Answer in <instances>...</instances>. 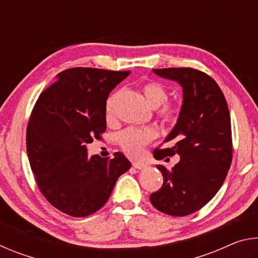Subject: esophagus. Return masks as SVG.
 Instances as JSON below:
<instances>
[{
	"instance_id": "1",
	"label": "esophagus",
	"mask_w": 258,
	"mask_h": 258,
	"mask_svg": "<svg viewBox=\"0 0 258 258\" xmlns=\"http://www.w3.org/2000/svg\"><path fill=\"white\" fill-rule=\"evenodd\" d=\"M133 167H135L137 169H145L147 167V165L142 163H133Z\"/></svg>"
}]
</instances>
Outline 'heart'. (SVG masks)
<instances>
[{
  "label": "heart",
  "instance_id": "b5f03b06",
  "mask_svg": "<svg viewBox=\"0 0 258 258\" xmlns=\"http://www.w3.org/2000/svg\"><path fill=\"white\" fill-rule=\"evenodd\" d=\"M141 90L143 95L149 103V106L154 109H158V115L161 119L166 123H174L178 118L180 111L178 108L173 106V104H165L163 103L167 101L168 99V91L166 87L160 84L158 82L150 81L145 83L141 86ZM120 92H113L110 94L106 101V118L108 121L113 119V115H115V104L117 102V99L119 98ZM157 138V132L155 128L152 127H146V128H137V127H130L124 130L123 132L119 134L118 140L119 145L123 148V150L132 157H138L142 154L145 147L148 143L151 142L152 140Z\"/></svg>",
  "mask_w": 258,
  "mask_h": 258
}]
</instances>
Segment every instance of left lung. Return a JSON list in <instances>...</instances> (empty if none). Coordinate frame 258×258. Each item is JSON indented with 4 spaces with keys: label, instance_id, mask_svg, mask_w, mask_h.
Listing matches in <instances>:
<instances>
[{
    "label": "left lung",
    "instance_id": "obj_1",
    "mask_svg": "<svg viewBox=\"0 0 258 258\" xmlns=\"http://www.w3.org/2000/svg\"><path fill=\"white\" fill-rule=\"evenodd\" d=\"M156 75L182 86L183 102L175 126L164 140L156 159L180 156L172 169L157 165L164 176L151 194L152 206L172 216L199 211L223 184L232 161V135L228 103L211 76L194 68L152 69Z\"/></svg>",
    "mask_w": 258,
    "mask_h": 258
}]
</instances>
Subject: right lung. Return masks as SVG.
<instances>
[{"mask_svg": "<svg viewBox=\"0 0 258 258\" xmlns=\"http://www.w3.org/2000/svg\"><path fill=\"white\" fill-rule=\"evenodd\" d=\"M130 73L66 69L35 103L26 134L30 168L47 202L67 215L99 211L132 166L121 152L108 159L89 157L86 149L106 131L109 93Z\"/></svg>", "mask_w": 258, "mask_h": 258, "instance_id": "add662e5", "label": "right lung"}]
</instances>
